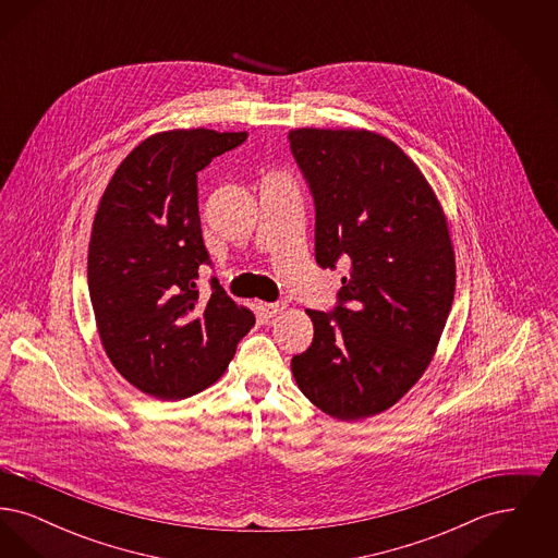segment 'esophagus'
<instances>
[{"label": "esophagus", "mask_w": 558, "mask_h": 558, "mask_svg": "<svg viewBox=\"0 0 558 558\" xmlns=\"http://www.w3.org/2000/svg\"><path fill=\"white\" fill-rule=\"evenodd\" d=\"M284 303H259V312L264 318H276L280 312H284Z\"/></svg>", "instance_id": "34e87169"}]
</instances>
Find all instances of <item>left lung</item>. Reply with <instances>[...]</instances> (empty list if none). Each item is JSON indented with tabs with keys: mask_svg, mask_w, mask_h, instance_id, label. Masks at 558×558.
Instances as JSON below:
<instances>
[{
	"mask_svg": "<svg viewBox=\"0 0 558 558\" xmlns=\"http://www.w3.org/2000/svg\"><path fill=\"white\" fill-rule=\"evenodd\" d=\"M289 140L316 205V262L349 266L337 307L307 310L314 341L292 376L328 416L362 421L398 403L433 360L456 289L448 219L389 137L301 128Z\"/></svg>",
	"mask_w": 558,
	"mask_h": 558,
	"instance_id": "1",
	"label": "left lung"
}]
</instances>
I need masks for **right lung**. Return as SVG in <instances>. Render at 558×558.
I'll return each instance as SVG.
<instances>
[{
    "instance_id": "1",
    "label": "right lung",
    "mask_w": 558,
    "mask_h": 558,
    "mask_svg": "<svg viewBox=\"0 0 558 558\" xmlns=\"http://www.w3.org/2000/svg\"><path fill=\"white\" fill-rule=\"evenodd\" d=\"M246 140V132L171 130L146 137L117 167L94 217L87 284L108 360L146 396L184 399L226 372L253 328L211 278L198 215L196 173Z\"/></svg>"
}]
</instances>
